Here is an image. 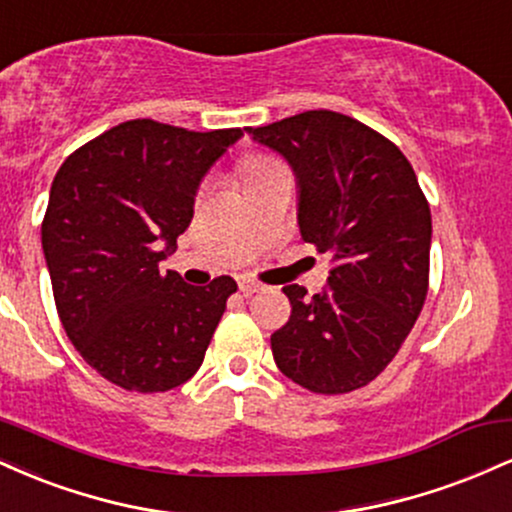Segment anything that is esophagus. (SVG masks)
<instances>
[{
  "mask_svg": "<svg viewBox=\"0 0 512 512\" xmlns=\"http://www.w3.org/2000/svg\"><path fill=\"white\" fill-rule=\"evenodd\" d=\"M238 289H240V293H243V296H252V293L262 291L264 286L260 284V281H255V279H248V276H243V279L238 281Z\"/></svg>",
  "mask_w": 512,
  "mask_h": 512,
  "instance_id": "34e87169",
  "label": "esophagus"
}]
</instances>
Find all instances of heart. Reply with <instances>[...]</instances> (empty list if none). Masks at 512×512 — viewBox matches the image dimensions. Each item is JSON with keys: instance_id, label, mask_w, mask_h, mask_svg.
<instances>
[{"instance_id": "1", "label": "heart", "mask_w": 512, "mask_h": 512, "mask_svg": "<svg viewBox=\"0 0 512 512\" xmlns=\"http://www.w3.org/2000/svg\"><path fill=\"white\" fill-rule=\"evenodd\" d=\"M272 166H274V163H269V161H262V158H252V161L245 163L243 173L248 175V180H250V178H255V175L264 173V170H267V168H272Z\"/></svg>"}]
</instances>
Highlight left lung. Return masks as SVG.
Instances as JSON below:
<instances>
[{
    "label": "left lung",
    "instance_id": "1",
    "mask_svg": "<svg viewBox=\"0 0 512 512\" xmlns=\"http://www.w3.org/2000/svg\"><path fill=\"white\" fill-rule=\"evenodd\" d=\"M248 134L289 163L301 238L334 260L313 298L284 286L291 317L272 334L276 366L317 395L358 390L395 358L426 301L431 209L414 168L383 134L332 110Z\"/></svg>",
    "mask_w": 512,
    "mask_h": 512
}]
</instances>
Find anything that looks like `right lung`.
Here are the masks:
<instances>
[{
  "instance_id": "right-lung-1",
  "label": "right lung",
  "mask_w": 512,
  "mask_h": 512,
  "mask_svg": "<svg viewBox=\"0 0 512 512\" xmlns=\"http://www.w3.org/2000/svg\"><path fill=\"white\" fill-rule=\"evenodd\" d=\"M243 129L122 122L57 170L43 252L62 327L84 361L129 392H166L202 366L231 276L190 286L158 262L195 214L204 175Z\"/></svg>"
}]
</instances>
